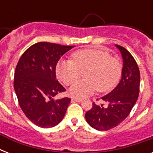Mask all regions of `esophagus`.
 <instances>
[{"mask_svg": "<svg viewBox=\"0 0 153 153\" xmlns=\"http://www.w3.org/2000/svg\"><path fill=\"white\" fill-rule=\"evenodd\" d=\"M72 102H81L82 99L81 98H71Z\"/></svg>", "mask_w": 153, "mask_h": 153, "instance_id": "obj_1", "label": "esophagus"}]
</instances>
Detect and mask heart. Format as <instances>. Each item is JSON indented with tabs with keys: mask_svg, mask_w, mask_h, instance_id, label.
<instances>
[{
	"mask_svg": "<svg viewBox=\"0 0 153 153\" xmlns=\"http://www.w3.org/2000/svg\"><path fill=\"white\" fill-rule=\"evenodd\" d=\"M72 60H61L55 68L56 75L66 86H70L84 73L85 79L73 84L70 94L82 98L98 90L105 93L118 83L122 65L118 58L101 49H83L74 52Z\"/></svg>",
	"mask_w": 153,
	"mask_h": 153,
	"instance_id": "b5f03b06",
	"label": "heart"
}]
</instances>
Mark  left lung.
<instances>
[{
	"instance_id": "8db88e82",
	"label": "left lung",
	"mask_w": 153,
	"mask_h": 153,
	"mask_svg": "<svg viewBox=\"0 0 153 153\" xmlns=\"http://www.w3.org/2000/svg\"><path fill=\"white\" fill-rule=\"evenodd\" d=\"M116 46L123 59L121 81L110 93L101 98L108 103L107 107L94 102L85 115L87 123L97 130H109L121 123L130 114L139 96L140 75L137 63L125 48Z\"/></svg>"
}]
</instances>
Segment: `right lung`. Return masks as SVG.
Wrapping results in <instances>:
<instances>
[{"mask_svg": "<svg viewBox=\"0 0 153 153\" xmlns=\"http://www.w3.org/2000/svg\"><path fill=\"white\" fill-rule=\"evenodd\" d=\"M74 48L39 42L24 52L14 74V89L20 108L32 123L42 128L54 127L62 121L71 98L54 100L66 91L55 74L58 61Z\"/></svg>", "mask_w": 153, "mask_h": 153, "instance_id": "right-lung-1", "label": "right lung"}]
</instances>
